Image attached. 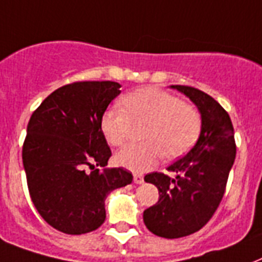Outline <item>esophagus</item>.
<instances>
[{
  "mask_svg": "<svg viewBox=\"0 0 262 262\" xmlns=\"http://www.w3.org/2000/svg\"><path fill=\"white\" fill-rule=\"evenodd\" d=\"M134 183H135V184L143 183V176H142V175H134Z\"/></svg>",
  "mask_w": 262,
  "mask_h": 262,
  "instance_id": "obj_1",
  "label": "esophagus"
}]
</instances>
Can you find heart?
<instances>
[{"instance_id":"b5f03b06","label":"heart","mask_w":262,"mask_h":262,"mask_svg":"<svg viewBox=\"0 0 262 262\" xmlns=\"http://www.w3.org/2000/svg\"><path fill=\"white\" fill-rule=\"evenodd\" d=\"M121 109H108L101 117V131L112 146L127 141L131 123L146 121L141 137L116 156L119 165L133 172L153 168L161 157L178 159L191 149L201 134L202 119L192 105L167 91L142 87L121 98Z\"/></svg>"}]
</instances>
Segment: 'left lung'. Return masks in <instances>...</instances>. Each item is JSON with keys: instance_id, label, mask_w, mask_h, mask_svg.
Segmentation results:
<instances>
[{"instance_id": "1", "label": "left lung", "mask_w": 262, "mask_h": 262, "mask_svg": "<svg viewBox=\"0 0 262 262\" xmlns=\"http://www.w3.org/2000/svg\"><path fill=\"white\" fill-rule=\"evenodd\" d=\"M171 87L195 103L202 127L194 147L168 167L175 178L160 172L145 176L160 196L143 212V222L154 235L176 239L200 231L212 219L226 191L236 145L230 116L216 99L194 87Z\"/></svg>"}]
</instances>
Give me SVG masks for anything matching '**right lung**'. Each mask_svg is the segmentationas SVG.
Masks as SVG:
<instances>
[{
  "mask_svg": "<svg viewBox=\"0 0 262 262\" xmlns=\"http://www.w3.org/2000/svg\"><path fill=\"white\" fill-rule=\"evenodd\" d=\"M120 87L111 80L66 84L46 97L28 121L23 165L30 196L45 222L64 234L102 226L109 192L133 182L124 168H97L112 156L101 117Z\"/></svg>",
  "mask_w": 262,
  "mask_h": 262,
  "instance_id": "1",
  "label": "right lung"
}]
</instances>
